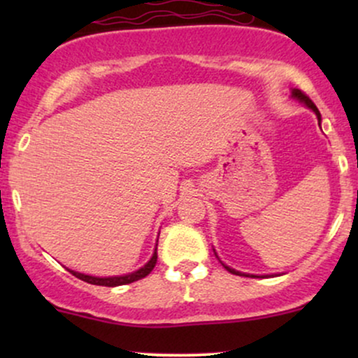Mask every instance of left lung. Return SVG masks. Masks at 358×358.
I'll return each mask as SVG.
<instances>
[{"label":"left lung","instance_id":"8db88e82","mask_svg":"<svg viewBox=\"0 0 358 358\" xmlns=\"http://www.w3.org/2000/svg\"><path fill=\"white\" fill-rule=\"evenodd\" d=\"M291 97H293V99L299 101V102H303V104H305L308 109H311V110H313V113L316 114V117H318V124H320V122H322V114H320L318 108H316V106L313 104V102H311V99H310V97L306 96V94H303L301 90H299V89H291ZM215 256H217V252H215ZM217 257H219V256H217ZM220 262H222V261H220ZM222 266H224V268L227 269L229 273H232V274H239V276H252V278H264V276H273V274H264V276H256V274L241 273V271H236V269L229 268V266H227V264H224V262H222Z\"/></svg>","mask_w":358,"mask_h":358}]
</instances>
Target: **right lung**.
Returning a JSON list of instances; mask_svg holds the SVG:
<instances>
[{"label": "right lung", "instance_id": "add662e5", "mask_svg": "<svg viewBox=\"0 0 358 358\" xmlns=\"http://www.w3.org/2000/svg\"><path fill=\"white\" fill-rule=\"evenodd\" d=\"M156 245H158V241H156ZM156 259H158V254H156V248H155V252L153 256H151L150 261L146 262L143 268H139L138 271H134V273H127V274H122V276H109V278H99V276H89V274H84V273H77V271H71L76 278L82 279V281L85 282H90V285H97V286H122V285H129V282H134L138 281V279H143L146 278L148 274L153 271V268L156 266Z\"/></svg>", "mask_w": 358, "mask_h": 358}]
</instances>
